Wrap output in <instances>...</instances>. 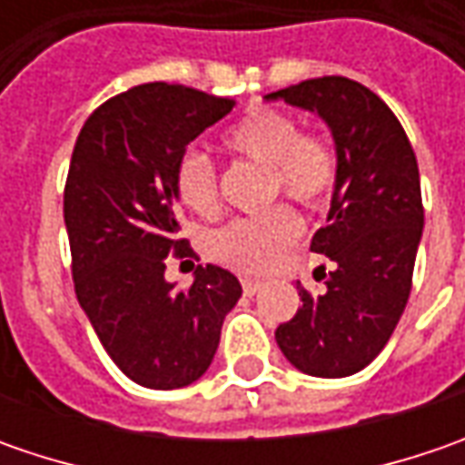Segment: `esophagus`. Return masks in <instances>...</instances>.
Instances as JSON below:
<instances>
[{"label": "esophagus", "mask_w": 465, "mask_h": 465, "mask_svg": "<svg viewBox=\"0 0 465 465\" xmlns=\"http://www.w3.org/2000/svg\"><path fill=\"white\" fill-rule=\"evenodd\" d=\"M241 284H242V292L245 295H256L259 292L261 287H263V282H259V279H241Z\"/></svg>", "instance_id": "obj_1"}]
</instances>
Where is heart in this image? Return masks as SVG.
I'll use <instances>...</instances> for the list:
<instances>
[{"instance_id":"1","label":"heart","mask_w":465,"mask_h":465,"mask_svg":"<svg viewBox=\"0 0 465 465\" xmlns=\"http://www.w3.org/2000/svg\"><path fill=\"white\" fill-rule=\"evenodd\" d=\"M224 150L269 168L272 196H290L305 209H321L339 186V153L323 134L300 132L297 118L274 108H251L223 134ZM175 196L188 212L212 217L220 209L217 170L209 154L186 150L173 170ZM302 232L290 206H274L259 217H242L209 238L214 259L245 274L274 269Z\"/></svg>"}]
</instances>
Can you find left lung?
I'll use <instances>...</instances> for the list:
<instances>
[{
  "label": "left lung",
  "mask_w": 465,
  "mask_h": 465,
  "mask_svg": "<svg viewBox=\"0 0 465 465\" xmlns=\"http://www.w3.org/2000/svg\"><path fill=\"white\" fill-rule=\"evenodd\" d=\"M329 124L339 186L311 251L333 261L326 292L277 329L282 354L315 378H347L388 344L411 292L424 227L417 157L393 111L360 82L318 77L269 93ZM326 277V274H323Z\"/></svg>",
  "instance_id": "left-lung-1"
}]
</instances>
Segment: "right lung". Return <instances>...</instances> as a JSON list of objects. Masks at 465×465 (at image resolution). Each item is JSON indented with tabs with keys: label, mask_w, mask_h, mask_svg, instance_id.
Instances as JSON below:
<instances>
[{
	"label": "right lung",
	"mask_w": 465,
	"mask_h": 465,
	"mask_svg": "<svg viewBox=\"0 0 465 465\" xmlns=\"http://www.w3.org/2000/svg\"><path fill=\"white\" fill-rule=\"evenodd\" d=\"M232 105L183 84H139L90 114L72 153L64 223L74 292L108 357L144 388L199 381L242 295L214 263L196 266L188 290L165 279L168 256H196L178 235L175 163Z\"/></svg>",
	"instance_id": "right-lung-1"
}]
</instances>
